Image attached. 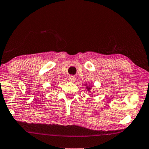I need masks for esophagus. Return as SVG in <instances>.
<instances>
[{
	"label": "esophagus",
	"mask_w": 149,
	"mask_h": 149,
	"mask_svg": "<svg viewBox=\"0 0 149 149\" xmlns=\"http://www.w3.org/2000/svg\"><path fill=\"white\" fill-rule=\"evenodd\" d=\"M68 80H69V81H70V82H74L75 81V78L74 77L70 76V77H69Z\"/></svg>",
	"instance_id": "34e87169"
}]
</instances>
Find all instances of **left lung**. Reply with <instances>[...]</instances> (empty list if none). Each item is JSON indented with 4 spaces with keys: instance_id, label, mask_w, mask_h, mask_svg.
Wrapping results in <instances>:
<instances>
[{
    "instance_id": "obj_1",
    "label": "left lung",
    "mask_w": 149,
    "mask_h": 149,
    "mask_svg": "<svg viewBox=\"0 0 149 149\" xmlns=\"http://www.w3.org/2000/svg\"><path fill=\"white\" fill-rule=\"evenodd\" d=\"M86 85H87V84H86ZM86 89H87V90H88V91L90 92V90H91V88H90V86H87V87H86Z\"/></svg>"
}]
</instances>
